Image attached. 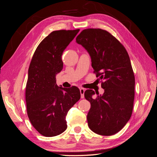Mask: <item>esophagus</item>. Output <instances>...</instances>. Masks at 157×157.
<instances>
[{
  "instance_id": "esophagus-1",
  "label": "esophagus",
  "mask_w": 157,
  "mask_h": 157,
  "mask_svg": "<svg viewBox=\"0 0 157 157\" xmlns=\"http://www.w3.org/2000/svg\"><path fill=\"white\" fill-rule=\"evenodd\" d=\"M84 92H85V90L84 88H80V97H81V98H84Z\"/></svg>"
}]
</instances>
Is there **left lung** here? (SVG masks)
<instances>
[{
	"instance_id": "obj_1",
	"label": "left lung",
	"mask_w": 157,
	"mask_h": 157,
	"mask_svg": "<svg viewBox=\"0 0 157 157\" xmlns=\"http://www.w3.org/2000/svg\"><path fill=\"white\" fill-rule=\"evenodd\" d=\"M76 42L88 51L94 73L104 89L97 97L92 90L84 92L91 104L88 126L99 135L115 134L130 120L134 107L135 77L130 57L124 46L105 30L84 29Z\"/></svg>"
}]
</instances>
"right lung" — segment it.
<instances>
[{
    "label": "right lung",
    "instance_id": "obj_1",
    "mask_svg": "<svg viewBox=\"0 0 157 157\" xmlns=\"http://www.w3.org/2000/svg\"><path fill=\"white\" fill-rule=\"evenodd\" d=\"M79 31L52 32L33 56L25 89L27 113L33 127L45 137L59 135L67 129V114L80 98L77 87H59L56 78L63 69V52Z\"/></svg>",
    "mask_w": 157,
    "mask_h": 157
}]
</instances>
